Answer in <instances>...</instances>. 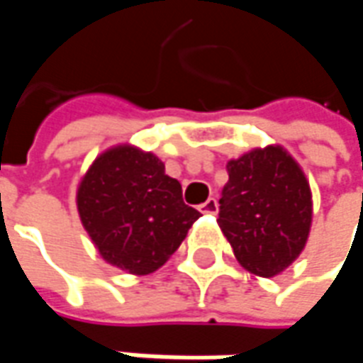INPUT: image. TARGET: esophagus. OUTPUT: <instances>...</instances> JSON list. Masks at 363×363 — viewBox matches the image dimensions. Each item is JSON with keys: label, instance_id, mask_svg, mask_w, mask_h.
<instances>
[{"label": "esophagus", "instance_id": "obj_1", "mask_svg": "<svg viewBox=\"0 0 363 363\" xmlns=\"http://www.w3.org/2000/svg\"><path fill=\"white\" fill-rule=\"evenodd\" d=\"M200 212H202V214H216V212H218V202L214 200V198L206 200V202L200 206Z\"/></svg>", "mask_w": 363, "mask_h": 363}]
</instances>
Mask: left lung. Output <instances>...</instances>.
Masks as SVG:
<instances>
[{
  "label": "left lung",
  "instance_id": "left-lung-1",
  "mask_svg": "<svg viewBox=\"0 0 363 363\" xmlns=\"http://www.w3.org/2000/svg\"><path fill=\"white\" fill-rule=\"evenodd\" d=\"M226 169L218 226L246 271L277 277L297 260L309 238V182L281 145L257 147L228 161Z\"/></svg>",
  "mask_w": 363,
  "mask_h": 363
}]
</instances>
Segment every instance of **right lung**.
Masks as SVG:
<instances>
[{"label":"right lung","mask_w":363,"mask_h":363,"mask_svg":"<svg viewBox=\"0 0 363 363\" xmlns=\"http://www.w3.org/2000/svg\"><path fill=\"white\" fill-rule=\"evenodd\" d=\"M77 208L103 260L137 277L163 267L202 216L184 203L182 184L165 175L163 161L129 143L92 161Z\"/></svg>","instance_id":"add662e5"}]
</instances>
